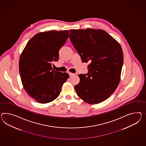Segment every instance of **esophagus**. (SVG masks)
I'll list each match as a JSON object with an SVG mask.
<instances>
[{
	"mask_svg": "<svg viewBox=\"0 0 146 146\" xmlns=\"http://www.w3.org/2000/svg\"><path fill=\"white\" fill-rule=\"evenodd\" d=\"M68 74H69V75H70V76H71L72 75H73L74 74L73 73H71V72H69V73H68Z\"/></svg>",
	"mask_w": 146,
	"mask_h": 146,
	"instance_id": "1",
	"label": "esophagus"
}]
</instances>
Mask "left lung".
Returning a JSON list of instances; mask_svg holds the SVG:
<instances>
[{"label": "left lung", "mask_w": 146, "mask_h": 146, "mask_svg": "<svg viewBox=\"0 0 146 146\" xmlns=\"http://www.w3.org/2000/svg\"><path fill=\"white\" fill-rule=\"evenodd\" d=\"M69 37L83 62L90 63L89 72L78 75L75 86L78 96L89 104H98L115 91L121 78L123 54L121 45L102 29H71Z\"/></svg>", "instance_id": "left-lung-1"}]
</instances>
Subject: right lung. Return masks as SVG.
<instances>
[{"label":"right lung","mask_w":146,"mask_h":146,"mask_svg":"<svg viewBox=\"0 0 146 146\" xmlns=\"http://www.w3.org/2000/svg\"><path fill=\"white\" fill-rule=\"evenodd\" d=\"M68 34V30L38 33L22 51L19 61L22 84L38 103H48L56 99L69 78L67 73L55 71L52 66V62L59 59V50Z\"/></svg>","instance_id":"obj_1"}]
</instances>
